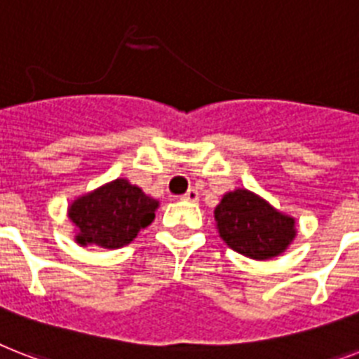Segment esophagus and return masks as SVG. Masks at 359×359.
Here are the masks:
<instances>
[{
  "label": "esophagus",
  "mask_w": 359,
  "mask_h": 359,
  "mask_svg": "<svg viewBox=\"0 0 359 359\" xmlns=\"http://www.w3.org/2000/svg\"><path fill=\"white\" fill-rule=\"evenodd\" d=\"M180 199L189 201V203H197V201H199V194H197V189L189 188L188 191H186V194L182 195V197H180Z\"/></svg>",
  "instance_id": "obj_1"
}]
</instances>
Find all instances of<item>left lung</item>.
<instances>
[{
	"instance_id": "left-lung-1",
	"label": "left lung",
	"mask_w": 359,
	"mask_h": 359,
	"mask_svg": "<svg viewBox=\"0 0 359 359\" xmlns=\"http://www.w3.org/2000/svg\"><path fill=\"white\" fill-rule=\"evenodd\" d=\"M219 236L236 252L252 260H269L284 252L295 238V221L247 189L226 194L215 208Z\"/></svg>"
}]
</instances>
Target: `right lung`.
Instances as JSON below:
<instances>
[{"label":"right lung","instance_id":"add662e5","mask_svg":"<svg viewBox=\"0 0 359 359\" xmlns=\"http://www.w3.org/2000/svg\"><path fill=\"white\" fill-rule=\"evenodd\" d=\"M158 201L151 199L129 180L118 179L69 206V219L79 229L81 245L118 249L138 236L154 219Z\"/></svg>","mask_w":359,"mask_h":359}]
</instances>
